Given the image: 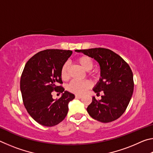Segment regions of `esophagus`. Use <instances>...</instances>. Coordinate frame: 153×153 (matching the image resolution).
I'll return each instance as SVG.
<instances>
[{
	"mask_svg": "<svg viewBox=\"0 0 153 153\" xmlns=\"http://www.w3.org/2000/svg\"><path fill=\"white\" fill-rule=\"evenodd\" d=\"M82 97V96H80V95H76V98H81Z\"/></svg>",
	"mask_w": 153,
	"mask_h": 153,
	"instance_id": "obj_1",
	"label": "esophagus"
}]
</instances>
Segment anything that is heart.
<instances>
[{"mask_svg":"<svg viewBox=\"0 0 153 153\" xmlns=\"http://www.w3.org/2000/svg\"><path fill=\"white\" fill-rule=\"evenodd\" d=\"M76 63L81 67L82 69H84V71H89L93 67V61L89 56L82 55L79 57L76 58ZM69 66L67 64H64L63 66L62 67L61 71V79L65 81L69 78ZM92 76L95 77L96 74H92ZM92 87V83L90 81L84 82H77V81H71L70 84L68 86V90L69 91L74 93L76 94L82 95L84 94L88 90L90 89Z\"/></svg>","mask_w":153,"mask_h":153,"instance_id":"heart-1","label":"heart"}]
</instances>
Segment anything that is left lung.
Returning <instances> with one entry per match:
<instances>
[{
	"label": "left lung",
	"instance_id": "8db88e82",
	"mask_svg": "<svg viewBox=\"0 0 153 153\" xmlns=\"http://www.w3.org/2000/svg\"><path fill=\"white\" fill-rule=\"evenodd\" d=\"M94 59L99 64L100 78L93 91L97 95L103 91L101 99L92 97L87 107L90 117L102 123L117 120L125 112L134 91L133 74L129 65L109 49L95 48L76 50Z\"/></svg>",
	"mask_w": 153,
	"mask_h": 153
}]
</instances>
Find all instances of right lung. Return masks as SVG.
<instances>
[{
  "mask_svg": "<svg viewBox=\"0 0 153 153\" xmlns=\"http://www.w3.org/2000/svg\"><path fill=\"white\" fill-rule=\"evenodd\" d=\"M71 51L47 49L33 55L26 64L20 79L23 101L28 113L40 125L52 127L61 122L68 112V104L75 95L63 87L61 71ZM54 90L62 93L58 100Z\"/></svg>",
  "mask_w": 153,
  "mask_h": 153,
  "instance_id": "obj_1",
  "label": "right lung"
}]
</instances>
